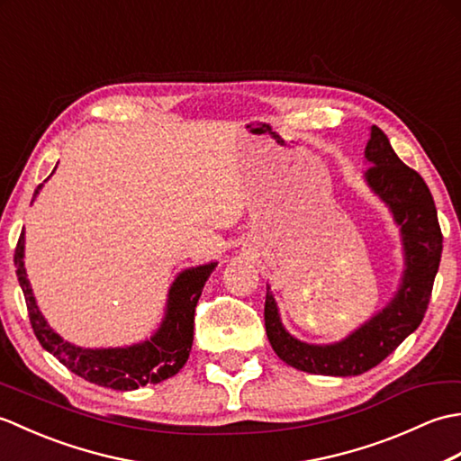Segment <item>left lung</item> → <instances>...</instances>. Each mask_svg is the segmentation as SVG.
Segmentation results:
<instances>
[{
  "label": "left lung",
  "instance_id": "8db88e82",
  "mask_svg": "<svg viewBox=\"0 0 461 461\" xmlns=\"http://www.w3.org/2000/svg\"><path fill=\"white\" fill-rule=\"evenodd\" d=\"M365 182L386 205L400 230L404 271L394 297L348 337L329 345L299 340L283 327L276 295L267 285L266 330L276 355L289 366L322 376H357L380 365L420 327L442 258V230L434 198L416 170L398 158L388 136L370 126Z\"/></svg>",
  "mask_w": 461,
  "mask_h": 461
}]
</instances>
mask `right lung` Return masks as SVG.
<instances>
[{
  "instance_id": "right-lung-1",
  "label": "right lung",
  "mask_w": 461,
  "mask_h": 461,
  "mask_svg": "<svg viewBox=\"0 0 461 461\" xmlns=\"http://www.w3.org/2000/svg\"><path fill=\"white\" fill-rule=\"evenodd\" d=\"M41 188L43 184L37 185L35 195ZM14 261L19 285L25 295L29 321L41 347L77 376L113 390H136L146 384H158L178 375L192 350L195 305H198L205 281L218 267V261H210L198 267L184 269L176 276L168 289L162 322L150 339L134 342L131 347L85 348L55 332L45 321L43 312L39 311L25 271V231L19 236Z\"/></svg>"
}]
</instances>
